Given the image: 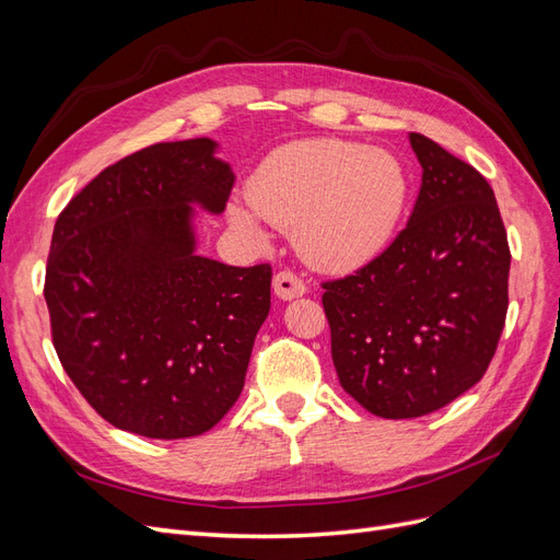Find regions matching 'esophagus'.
I'll return each instance as SVG.
<instances>
[{"instance_id":"1","label":"esophagus","mask_w":560,"mask_h":560,"mask_svg":"<svg viewBox=\"0 0 560 560\" xmlns=\"http://www.w3.org/2000/svg\"><path fill=\"white\" fill-rule=\"evenodd\" d=\"M306 282H303L294 270H280V273L273 278V292L278 299L287 301V299H296L306 294Z\"/></svg>"}]
</instances>
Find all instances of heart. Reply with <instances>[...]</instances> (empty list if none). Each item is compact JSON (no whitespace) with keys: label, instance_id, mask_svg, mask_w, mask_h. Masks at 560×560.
I'll use <instances>...</instances> for the list:
<instances>
[{"label":"heart","instance_id":"b5f03b06","mask_svg":"<svg viewBox=\"0 0 560 560\" xmlns=\"http://www.w3.org/2000/svg\"><path fill=\"white\" fill-rule=\"evenodd\" d=\"M235 226L294 229L308 264L331 273L360 268L389 243L409 200V175L385 149L308 140L273 151L247 186Z\"/></svg>","mask_w":560,"mask_h":560}]
</instances>
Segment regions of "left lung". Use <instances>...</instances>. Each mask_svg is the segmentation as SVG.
Wrapping results in <instances>:
<instances>
[{
	"mask_svg": "<svg viewBox=\"0 0 560 560\" xmlns=\"http://www.w3.org/2000/svg\"><path fill=\"white\" fill-rule=\"evenodd\" d=\"M409 224L352 276L322 282L338 383L389 420L432 413L477 385L510 306V243L486 177L420 132Z\"/></svg>",
	"mask_w": 560,
	"mask_h": 560,
	"instance_id": "8db88e82",
	"label": "left lung"
}]
</instances>
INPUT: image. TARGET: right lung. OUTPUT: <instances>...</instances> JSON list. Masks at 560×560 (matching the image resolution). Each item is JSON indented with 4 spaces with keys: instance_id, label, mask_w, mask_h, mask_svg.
<instances>
[{
    "instance_id": "right-lung-1",
    "label": "right lung",
    "mask_w": 560,
    "mask_h": 560,
    "mask_svg": "<svg viewBox=\"0 0 560 560\" xmlns=\"http://www.w3.org/2000/svg\"><path fill=\"white\" fill-rule=\"evenodd\" d=\"M208 138L105 167L60 212L46 264L50 336L67 376L114 428L198 436L241 397L270 311V266L196 254L191 202L224 212L229 163Z\"/></svg>"
}]
</instances>
